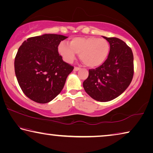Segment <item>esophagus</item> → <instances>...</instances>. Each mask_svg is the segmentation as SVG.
Instances as JSON below:
<instances>
[{"instance_id":"34e87169","label":"esophagus","mask_w":153,"mask_h":153,"mask_svg":"<svg viewBox=\"0 0 153 153\" xmlns=\"http://www.w3.org/2000/svg\"><path fill=\"white\" fill-rule=\"evenodd\" d=\"M79 69H80L79 67H74V71H79Z\"/></svg>"}]
</instances>
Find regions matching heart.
Listing matches in <instances>:
<instances>
[{
	"mask_svg": "<svg viewBox=\"0 0 153 153\" xmlns=\"http://www.w3.org/2000/svg\"><path fill=\"white\" fill-rule=\"evenodd\" d=\"M58 51L63 60L71 63L76 58V53L79 59L88 67H95L102 65L107 60L110 52V45L104 38L94 36L86 38H74L69 42V45L61 42Z\"/></svg>",
	"mask_w": 153,
	"mask_h": 153,
	"instance_id": "obj_1",
	"label": "heart"
}]
</instances>
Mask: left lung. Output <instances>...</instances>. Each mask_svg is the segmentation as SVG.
<instances>
[{
	"label": "left lung",
	"instance_id": "left-lung-1",
	"mask_svg": "<svg viewBox=\"0 0 153 153\" xmlns=\"http://www.w3.org/2000/svg\"><path fill=\"white\" fill-rule=\"evenodd\" d=\"M103 38L110 45L109 55L101 65L89 69L83 87L93 99L107 102L121 95L130 84L134 76V56L131 49L123 40Z\"/></svg>",
	"mask_w": 153,
	"mask_h": 153
}]
</instances>
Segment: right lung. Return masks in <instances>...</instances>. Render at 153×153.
<instances>
[{
  "mask_svg": "<svg viewBox=\"0 0 153 153\" xmlns=\"http://www.w3.org/2000/svg\"><path fill=\"white\" fill-rule=\"evenodd\" d=\"M67 37L46 33L29 38L18 49L15 72L25 96L38 103H47L63 90L74 67L59 55L58 46Z\"/></svg>",
  "mask_w": 153,
  "mask_h": 153,
  "instance_id": "add662e5",
  "label": "right lung"
}]
</instances>
